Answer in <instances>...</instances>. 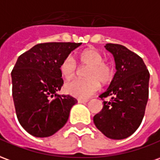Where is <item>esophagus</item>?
<instances>
[{
    "label": "esophagus",
    "mask_w": 160,
    "mask_h": 160,
    "mask_svg": "<svg viewBox=\"0 0 160 160\" xmlns=\"http://www.w3.org/2000/svg\"><path fill=\"white\" fill-rule=\"evenodd\" d=\"M88 101V99H78V102H79V103H87Z\"/></svg>",
    "instance_id": "obj_1"
}]
</instances>
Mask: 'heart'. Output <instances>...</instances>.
<instances>
[{"label":"heart","mask_w":160,"mask_h":160,"mask_svg":"<svg viewBox=\"0 0 160 160\" xmlns=\"http://www.w3.org/2000/svg\"><path fill=\"white\" fill-rule=\"evenodd\" d=\"M79 60L81 65L88 66L86 72L87 80H73L65 84V92L70 95L88 99L95 93L99 88V82L107 83L112 76V68L110 65L104 62L103 55L98 50L89 48L80 53ZM75 63L71 56L67 57L61 62L60 71L62 77L70 80L75 74Z\"/></svg>","instance_id":"obj_1"}]
</instances>
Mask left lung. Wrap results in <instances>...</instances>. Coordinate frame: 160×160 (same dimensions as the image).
Listing matches in <instances>:
<instances>
[{
	"label": "left lung",
	"instance_id": "8db88e82",
	"mask_svg": "<svg viewBox=\"0 0 160 160\" xmlns=\"http://www.w3.org/2000/svg\"><path fill=\"white\" fill-rule=\"evenodd\" d=\"M105 48L114 58L116 72L99 97H109L94 115L96 127L106 137L123 139L137 130L142 122L149 94L150 73L142 58L126 47L107 43Z\"/></svg>",
	"mask_w": 160,
	"mask_h": 160
}]
</instances>
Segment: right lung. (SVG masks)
<instances>
[{"label": "right lung", "instance_id": "1", "mask_svg": "<svg viewBox=\"0 0 160 160\" xmlns=\"http://www.w3.org/2000/svg\"><path fill=\"white\" fill-rule=\"evenodd\" d=\"M81 43L37 44L19 56L11 72L17 119L24 130L37 138L54 134L64 127L77 99L58 94L63 85L60 67Z\"/></svg>", "mask_w": 160, "mask_h": 160}]
</instances>
